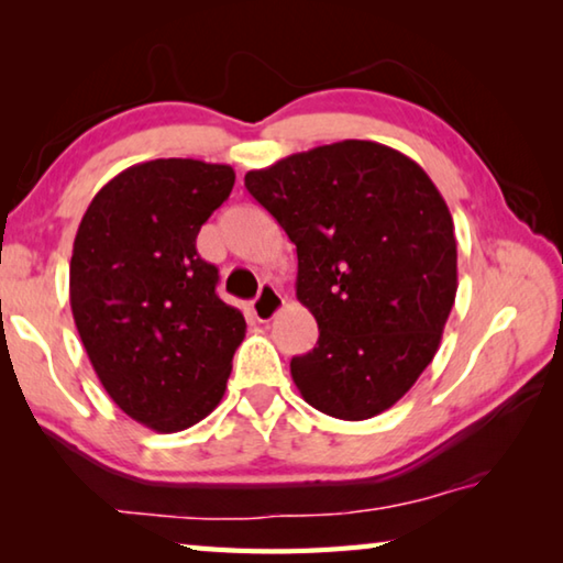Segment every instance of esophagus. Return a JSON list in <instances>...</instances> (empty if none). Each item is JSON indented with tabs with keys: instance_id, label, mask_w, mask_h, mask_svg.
Wrapping results in <instances>:
<instances>
[{
	"instance_id": "obj_1",
	"label": "esophagus",
	"mask_w": 563,
	"mask_h": 563,
	"mask_svg": "<svg viewBox=\"0 0 563 563\" xmlns=\"http://www.w3.org/2000/svg\"><path fill=\"white\" fill-rule=\"evenodd\" d=\"M283 295L273 288V285H261L258 298L251 305V316L258 322H271L283 310Z\"/></svg>"
}]
</instances>
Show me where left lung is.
Listing matches in <instances>:
<instances>
[{"mask_svg":"<svg viewBox=\"0 0 563 563\" xmlns=\"http://www.w3.org/2000/svg\"><path fill=\"white\" fill-rule=\"evenodd\" d=\"M245 188L298 247L295 295L318 345L290 360L310 407L360 422L402 399L440 350L456 295L452 213L422 166L338 141L247 170Z\"/></svg>","mask_w":563,"mask_h":563,"instance_id":"8db88e82","label":"left lung"}]
</instances>
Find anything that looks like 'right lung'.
<instances>
[{"label": "right lung", "instance_id": "add662e5", "mask_svg": "<svg viewBox=\"0 0 563 563\" xmlns=\"http://www.w3.org/2000/svg\"><path fill=\"white\" fill-rule=\"evenodd\" d=\"M235 170L196 158L136 164L103 186L74 238L69 300L103 389L156 432L201 422L223 399L243 312L216 295L196 251Z\"/></svg>", "mask_w": 563, "mask_h": 563}]
</instances>
